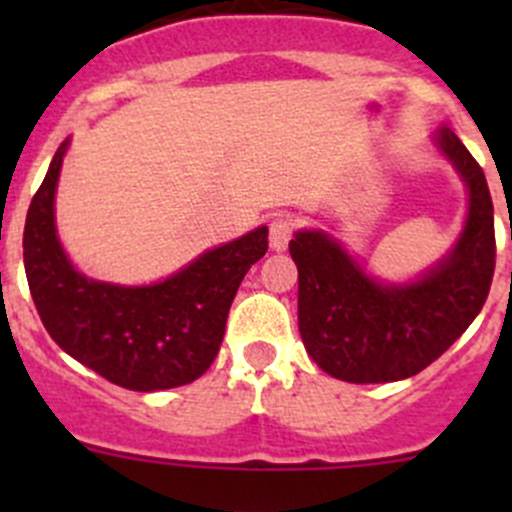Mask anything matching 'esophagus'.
Here are the masks:
<instances>
[{"label": "esophagus", "mask_w": 512, "mask_h": 512, "mask_svg": "<svg viewBox=\"0 0 512 512\" xmlns=\"http://www.w3.org/2000/svg\"><path fill=\"white\" fill-rule=\"evenodd\" d=\"M292 230H294V223H292V218H287V215H280V218L272 220L270 223V247L272 250L275 252L287 250Z\"/></svg>", "instance_id": "obj_1"}]
</instances>
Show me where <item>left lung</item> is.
I'll return each mask as SVG.
<instances>
[{"instance_id":"obj_1","label":"left lung","mask_w":512,"mask_h":512,"mask_svg":"<svg viewBox=\"0 0 512 512\" xmlns=\"http://www.w3.org/2000/svg\"><path fill=\"white\" fill-rule=\"evenodd\" d=\"M433 143L466 183L468 213L456 245L416 280H376L324 230H299L289 240L299 272V334L307 354L334 379H409L446 352L483 309L495 270L488 183L451 128H438Z\"/></svg>"}]
</instances>
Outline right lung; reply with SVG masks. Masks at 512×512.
<instances>
[{
  "label": "right lung",
  "mask_w": 512,
  "mask_h": 512,
  "mask_svg": "<svg viewBox=\"0 0 512 512\" xmlns=\"http://www.w3.org/2000/svg\"><path fill=\"white\" fill-rule=\"evenodd\" d=\"M69 141L59 146L24 225L29 292L46 332L111 384L163 391L203 376L223 344L242 277L267 252V227L205 250L190 265L141 287L81 275L56 235L54 195Z\"/></svg>",
  "instance_id": "add662e5"
}]
</instances>
